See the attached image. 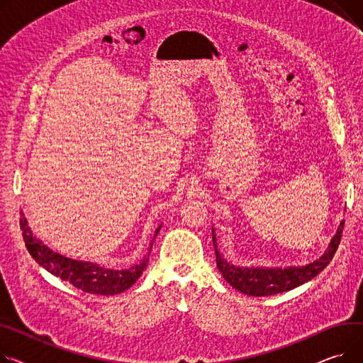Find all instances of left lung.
Instances as JSON below:
<instances>
[{
    "mask_svg": "<svg viewBox=\"0 0 363 363\" xmlns=\"http://www.w3.org/2000/svg\"><path fill=\"white\" fill-rule=\"evenodd\" d=\"M345 228V220L340 223L339 230L334 235L327 252L317 261H313L305 267H289V269H259V267H235L217 251L214 230L213 233V245L216 254L217 269L220 270L225 280L239 292L251 296H270L291 291L294 287L303 284L305 281L315 277L323 272L328 262L333 259L337 248H339L342 233Z\"/></svg>",
    "mask_w": 363,
    "mask_h": 363,
    "instance_id": "obj_1",
    "label": "left lung"
}]
</instances>
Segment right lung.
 I'll use <instances>...</instances> for the list:
<instances>
[{
    "label": "right lung",
    "mask_w": 363,
    "mask_h": 363,
    "mask_svg": "<svg viewBox=\"0 0 363 363\" xmlns=\"http://www.w3.org/2000/svg\"><path fill=\"white\" fill-rule=\"evenodd\" d=\"M20 228L23 232L24 244H26L28 251L35 258V261L42 265V267L50 272L51 274L69 281L72 286L80 289V291L91 295H116L124 292L125 289L133 286L143 270L146 269L147 257L131 269L127 270H106L99 267L98 264L91 262H83L65 258L54 251H51L48 247L42 245L36 238H33L30 229L28 228V222L21 216L20 219ZM160 229V226H159ZM156 230V235L159 232ZM153 247V242L150 245V250Z\"/></svg>",
    "instance_id": "obj_1"
}]
</instances>
